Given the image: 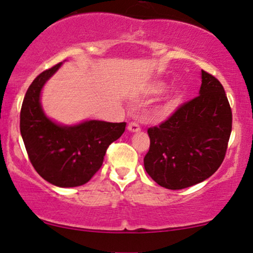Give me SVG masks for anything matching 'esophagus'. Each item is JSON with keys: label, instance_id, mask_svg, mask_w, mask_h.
Returning <instances> with one entry per match:
<instances>
[{"label": "esophagus", "instance_id": "1", "mask_svg": "<svg viewBox=\"0 0 253 253\" xmlns=\"http://www.w3.org/2000/svg\"><path fill=\"white\" fill-rule=\"evenodd\" d=\"M127 130H129L130 132H139L140 126H139V124H138V123L132 122V123H130L129 126H127Z\"/></svg>", "mask_w": 253, "mask_h": 253}]
</instances>
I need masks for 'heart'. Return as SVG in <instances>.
<instances>
[{"label": "heart", "mask_w": 253, "mask_h": 253, "mask_svg": "<svg viewBox=\"0 0 253 253\" xmlns=\"http://www.w3.org/2000/svg\"><path fill=\"white\" fill-rule=\"evenodd\" d=\"M167 83L164 81H155L147 87V93L148 95L158 96L164 94V93L167 91ZM178 102L179 93L177 91H171L170 93H168L167 96H166L164 100V102H162L161 105L158 107L157 110H155L154 117L159 121L166 120L175 112V109L177 108L178 106Z\"/></svg>", "instance_id": "heart-1"}]
</instances>
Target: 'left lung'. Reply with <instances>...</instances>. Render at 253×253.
Wrapping results in <instances>:
<instances>
[{"label": "left lung", "instance_id": "1", "mask_svg": "<svg viewBox=\"0 0 253 253\" xmlns=\"http://www.w3.org/2000/svg\"><path fill=\"white\" fill-rule=\"evenodd\" d=\"M231 121L223 86L202 70L199 95L179 107L166 122L147 130L151 139L144 158L147 174L170 190L205 181L222 164Z\"/></svg>", "mask_w": 253, "mask_h": 253}]
</instances>
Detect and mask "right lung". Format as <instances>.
Segmentation results:
<instances>
[{
	"label": "right lung",
	"mask_w": 253,
	"mask_h": 253,
	"mask_svg": "<svg viewBox=\"0 0 253 253\" xmlns=\"http://www.w3.org/2000/svg\"><path fill=\"white\" fill-rule=\"evenodd\" d=\"M62 64L43 71L30 85L20 110V134L41 177L60 188H75L99 170L107 148L122 136L126 123L86 120L68 126L47 116L41 92Z\"/></svg>",
	"instance_id": "add662e5"
}]
</instances>
